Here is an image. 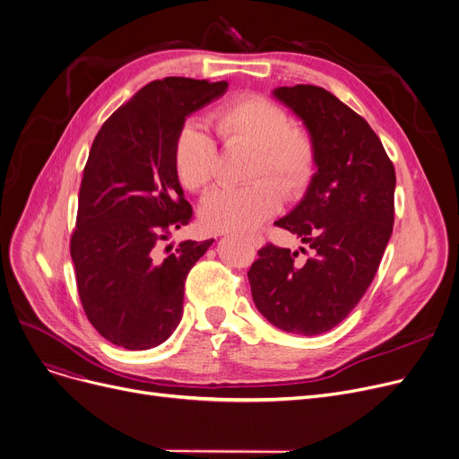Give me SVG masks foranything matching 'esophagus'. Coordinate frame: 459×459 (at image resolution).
<instances>
[{"mask_svg": "<svg viewBox=\"0 0 459 459\" xmlns=\"http://www.w3.org/2000/svg\"><path fill=\"white\" fill-rule=\"evenodd\" d=\"M247 242L254 248H261L263 247V237L261 235H247Z\"/></svg>", "mask_w": 459, "mask_h": 459, "instance_id": "34e87169", "label": "esophagus"}]
</instances>
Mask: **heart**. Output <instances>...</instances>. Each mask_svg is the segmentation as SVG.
<instances>
[{
  "label": "heart",
  "mask_w": 459,
  "mask_h": 459,
  "mask_svg": "<svg viewBox=\"0 0 459 459\" xmlns=\"http://www.w3.org/2000/svg\"><path fill=\"white\" fill-rule=\"evenodd\" d=\"M226 146L255 150L250 178L242 188H214L200 204V222L205 230L250 231L274 214L281 205V187L287 196L302 195L316 169V152L309 134L290 127L283 109L259 96H242L219 107L211 115ZM217 146L196 124H185L174 141L172 167L186 191H202L214 174ZM273 177L277 183L266 180Z\"/></svg>",
  "instance_id": "1"
}]
</instances>
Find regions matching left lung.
<instances>
[{"instance_id":"left-lung-1","label":"left lung","mask_w":459,"mask_h":459,"mask_svg":"<svg viewBox=\"0 0 459 459\" xmlns=\"http://www.w3.org/2000/svg\"><path fill=\"white\" fill-rule=\"evenodd\" d=\"M316 152V172L300 204L274 224L311 255L263 247L248 280L259 313L276 328L318 335L356 307L378 271L394 222V167L365 118L322 87H278ZM306 254L304 248H300Z\"/></svg>"}]
</instances>
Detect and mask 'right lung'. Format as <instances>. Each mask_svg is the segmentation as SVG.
I'll return each instance as SVG.
<instances>
[{
	"instance_id": "add662e5",
	"label": "right lung",
	"mask_w": 459,
	"mask_h": 459,
	"mask_svg": "<svg viewBox=\"0 0 459 459\" xmlns=\"http://www.w3.org/2000/svg\"><path fill=\"white\" fill-rule=\"evenodd\" d=\"M226 89V81H152L105 120L92 143L70 254L87 318L117 346L153 348L179 325L186 274L212 238L183 240L160 254L193 219L172 148L185 118Z\"/></svg>"
}]
</instances>
